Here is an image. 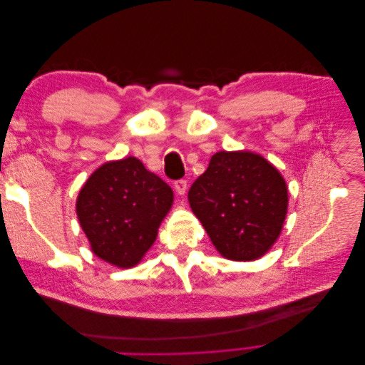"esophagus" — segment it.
<instances>
[{"mask_svg": "<svg viewBox=\"0 0 365 365\" xmlns=\"http://www.w3.org/2000/svg\"><path fill=\"white\" fill-rule=\"evenodd\" d=\"M173 187H175L176 193H178L180 196H184V193L187 192V181H185V180H178V181H175Z\"/></svg>", "mask_w": 365, "mask_h": 365, "instance_id": "34e87169", "label": "esophagus"}]
</instances>
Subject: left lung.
Returning <instances> with one entry per match:
<instances>
[{
	"label": "left lung",
	"instance_id": "obj_1",
	"mask_svg": "<svg viewBox=\"0 0 365 365\" xmlns=\"http://www.w3.org/2000/svg\"><path fill=\"white\" fill-rule=\"evenodd\" d=\"M288 185L267 158L220 150L189 190V204L220 256L252 262L279 239L288 213Z\"/></svg>",
	"mask_w": 365,
	"mask_h": 365
}]
</instances>
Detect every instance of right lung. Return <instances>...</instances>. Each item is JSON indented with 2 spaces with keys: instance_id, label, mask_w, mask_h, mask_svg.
I'll return each mask as SVG.
<instances>
[{
  "instance_id": "obj_1",
  "label": "right lung",
  "mask_w": 365,
  "mask_h": 365,
  "mask_svg": "<svg viewBox=\"0 0 365 365\" xmlns=\"http://www.w3.org/2000/svg\"><path fill=\"white\" fill-rule=\"evenodd\" d=\"M173 192L135 157L97 168L77 195L76 213L91 251L113 267L138 264L170 212Z\"/></svg>"
}]
</instances>
